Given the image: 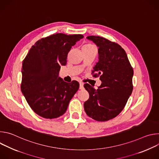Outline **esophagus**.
I'll list each match as a JSON object with an SVG mask.
<instances>
[{
  "label": "esophagus",
  "instance_id": "1",
  "mask_svg": "<svg viewBox=\"0 0 159 159\" xmlns=\"http://www.w3.org/2000/svg\"><path fill=\"white\" fill-rule=\"evenodd\" d=\"M79 84H80V87H79V88H80V89H84V84L82 83V82H80L79 83Z\"/></svg>",
  "mask_w": 159,
  "mask_h": 159
}]
</instances>
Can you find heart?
Returning a JSON list of instances; mask_svg holds the SVG:
<instances>
[{
  "mask_svg": "<svg viewBox=\"0 0 159 159\" xmlns=\"http://www.w3.org/2000/svg\"><path fill=\"white\" fill-rule=\"evenodd\" d=\"M94 48V46H93V44H85L84 45L82 49H89V48Z\"/></svg>",
  "mask_w": 159,
  "mask_h": 159,
  "instance_id": "b5f03b06",
  "label": "heart"
}]
</instances>
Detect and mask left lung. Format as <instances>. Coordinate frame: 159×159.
Wrapping results in <instances>:
<instances>
[{"instance_id": "left-lung-1", "label": "left lung", "mask_w": 159, "mask_h": 159, "mask_svg": "<svg viewBox=\"0 0 159 159\" xmlns=\"http://www.w3.org/2000/svg\"><path fill=\"white\" fill-rule=\"evenodd\" d=\"M99 48V60L94 66L93 76H100L98 89L89 84L84 87L89 94L84 104L87 116L98 121L117 116L125 107L133 90V70L123 48L118 44L100 36H89Z\"/></svg>"}]
</instances>
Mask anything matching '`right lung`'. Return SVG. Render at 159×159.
Returning a JSON list of instances; mask_svg holds the SVG:
<instances>
[{"mask_svg":"<svg viewBox=\"0 0 159 159\" xmlns=\"http://www.w3.org/2000/svg\"><path fill=\"white\" fill-rule=\"evenodd\" d=\"M83 38L57 33L38 40L29 50L22 62L20 89L39 116L54 119L63 115L78 90L77 81L67 83L58 74L72 47Z\"/></svg>","mask_w":159,"mask_h":159,"instance_id":"1","label":"right lung"}]
</instances>
